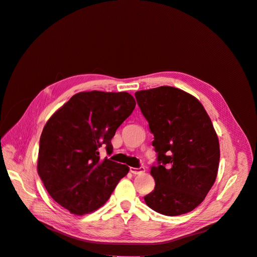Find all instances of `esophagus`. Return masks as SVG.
<instances>
[{"mask_svg": "<svg viewBox=\"0 0 257 257\" xmlns=\"http://www.w3.org/2000/svg\"><path fill=\"white\" fill-rule=\"evenodd\" d=\"M130 172L133 174V175H139V174H143L145 173V167L141 166V167H130Z\"/></svg>", "mask_w": 257, "mask_h": 257, "instance_id": "esophagus-1", "label": "esophagus"}]
</instances>
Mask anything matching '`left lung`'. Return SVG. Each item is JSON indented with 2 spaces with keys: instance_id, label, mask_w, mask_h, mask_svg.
Wrapping results in <instances>:
<instances>
[{
  "instance_id": "left-lung-1",
  "label": "left lung",
  "mask_w": 257,
  "mask_h": 257,
  "mask_svg": "<svg viewBox=\"0 0 257 257\" xmlns=\"http://www.w3.org/2000/svg\"><path fill=\"white\" fill-rule=\"evenodd\" d=\"M154 136V190L144 197L161 214L175 216L195 209L215 181L219 139L199 100L180 89L159 87L135 93Z\"/></svg>"
}]
</instances>
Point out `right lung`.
<instances>
[{"mask_svg": "<svg viewBox=\"0 0 257 257\" xmlns=\"http://www.w3.org/2000/svg\"><path fill=\"white\" fill-rule=\"evenodd\" d=\"M136 106L126 92H80L44 126L37 172L49 195L74 214L103 206L130 168L99 151L112 153L111 138Z\"/></svg>", "mask_w": 257, "mask_h": 257, "instance_id": "right-lung-1", "label": "right lung"}]
</instances>
